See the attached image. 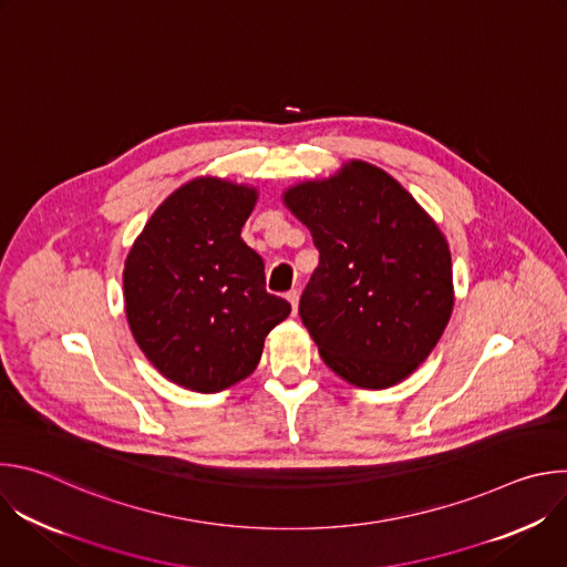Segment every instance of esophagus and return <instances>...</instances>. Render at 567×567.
<instances>
[{"mask_svg": "<svg viewBox=\"0 0 567 567\" xmlns=\"http://www.w3.org/2000/svg\"><path fill=\"white\" fill-rule=\"evenodd\" d=\"M285 298L291 302V311L296 313V311H298V298H300V293H298L296 289H291V291H287V293H285Z\"/></svg>", "mask_w": 567, "mask_h": 567, "instance_id": "esophagus-1", "label": "esophagus"}]
</instances>
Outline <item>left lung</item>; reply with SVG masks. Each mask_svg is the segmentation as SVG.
<instances>
[{
  "mask_svg": "<svg viewBox=\"0 0 567 567\" xmlns=\"http://www.w3.org/2000/svg\"><path fill=\"white\" fill-rule=\"evenodd\" d=\"M285 204L318 249L298 313L322 361L359 388L406 379L453 309L451 251L437 224L363 161L289 188Z\"/></svg>",
  "mask_w": 567,
  "mask_h": 567,
  "instance_id": "1",
  "label": "left lung"
}]
</instances>
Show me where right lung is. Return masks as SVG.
<instances>
[{"label": "right lung", "mask_w": 567, "mask_h": 567, "mask_svg": "<svg viewBox=\"0 0 567 567\" xmlns=\"http://www.w3.org/2000/svg\"><path fill=\"white\" fill-rule=\"evenodd\" d=\"M258 193L202 177L161 204L125 260L130 330L166 379L219 392L249 377L291 305L265 289V262L239 237Z\"/></svg>", "instance_id": "obj_1"}]
</instances>
